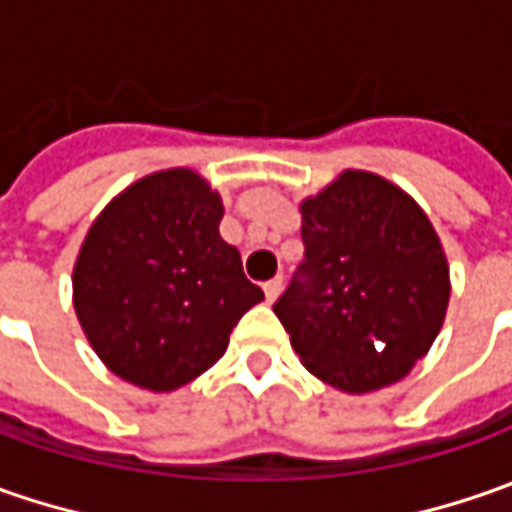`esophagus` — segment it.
<instances>
[{
    "mask_svg": "<svg viewBox=\"0 0 512 512\" xmlns=\"http://www.w3.org/2000/svg\"><path fill=\"white\" fill-rule=\"evenodd\" d=\"M282 285H285V282H282V276H273L270 282H265V299H267V302H276V299H279V293H282Z\"/></svg>",
    "mask_w": 512,
    "mask_h": 512,
    "instance_id": "obj_1",
    "label": "esophagus"
}]
</instances>
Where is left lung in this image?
Instances as JSON below:
<instances>
[{"label":"left lung","mask_w":512,"mask_h":512,"mask_svg":"<svg viewBox=\"0 0 512 512\" xmlns=\"http://www.w3.org/2000/svg\"><path fill=\"white\" fill-rule=\"evenodd\" d=\"M305 259L273 313L305 367L367 393L410 373L450 299L439 236L407 193L347 170L302 205Z\"/></svg>","instance_id":"8db88e82"}]
</instances>
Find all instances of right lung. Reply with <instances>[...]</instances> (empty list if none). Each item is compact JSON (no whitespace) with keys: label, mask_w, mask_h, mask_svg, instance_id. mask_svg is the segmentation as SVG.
I'll return each instance as SVG.
<instances>
[{"label":"right lung","mask_w":512,"mask_h":512,"mask_svg":"<svg viewBox=\"0 0 512 512\" xmlns=\"http://www.w3.org/2000/svg\"><path fill=\"white\" fill-rule=\"evenodd\" d=\"M222 199L193 170H162L116 196L88 230L73 307L110 370L176 390L222 359L239 319L265 299L219 236Z\"/></svg>","instance_id":"obj_1"}]
</instances>
